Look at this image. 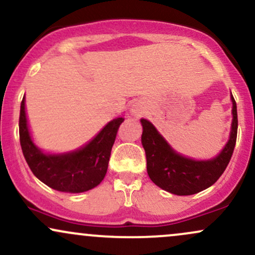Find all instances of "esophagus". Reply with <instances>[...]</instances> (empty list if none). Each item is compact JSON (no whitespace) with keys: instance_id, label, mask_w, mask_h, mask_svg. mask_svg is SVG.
I'll use <instances>...</instances> for the list:
<instances>
[{"instance_id":"34e87169","label":"esophagus","mask_w":255,"mask_h":255,"mask_svg":"<svg viewBox=\"0 0 255 255\" xmlns=\"http://www.w3.org/2000/svg\"><path fill=\"white\" fill-rule=\"evenodd\" d=\"M144 105H142L140 102H135L133 105H131L130 108V114L133 116H135V118H139V116H141L142 114H144Z\"/></svg>"}]
</instances>
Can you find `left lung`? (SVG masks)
<instances>
[{
  "instance_id": "8db88e82",
  "label": "left lung",
  "mask_w": 255,
  "mask_h": 255,
  "mask_svg": "<svg viewBox=\"0 0 255 255\" xmlns=\"http://www.w3.org/2000/svg\"><path fill=\"white\" fill-rule=\"evenodd\" d=\"M229 139L222 151L210 159H194L178 153L148 120L141 119V144L146 153L147 174L156 186L171 194L192 195L211 187L230 162L238 136V110L233 95Z\"/></svg>"
}]
</instances>
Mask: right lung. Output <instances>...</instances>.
Segmentation results:
<instances>
[{"label":"right lung","instance_id":"add662e5","mask_svg":"<svg viewBox=\"0 0 255 255\" xmlns=\"http://www.w3.org/2000/svg\"><path fill=\"white\" fill-rule=\"evenodd\" d=\"M124 121V118L111 120L77 150L62 153L45 152L33 141L24 96L19 119L20 145L26 162L38 180L58 192L84 193L97 187L105 177L111 148Z\"/></svg>","mask_w":255,"mask_h":255}]
</instances>
